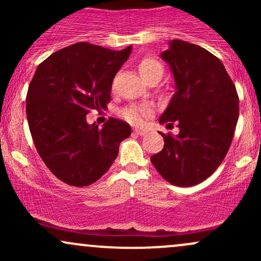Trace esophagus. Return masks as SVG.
Instances as JSON below:
<instances>
[{"mask_svg":"<svg viewBox=\"0 0 261 261\" xmlns=\"http://www.w3.org/2000/svg\"><path fill=\"white\" fill-rule=\"evenodd\" d=\"M134 133L136 135H139V136H145V135L147 134V131L143 130V128H135Z\"/></svg>","mask_w":261,"mask_h":261,"instance_id":"1","label":"esophagus"}]
</instances>
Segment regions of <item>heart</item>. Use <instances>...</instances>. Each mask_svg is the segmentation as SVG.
Here are the masks:
<instances>
[{"label": "heart", "mask_w": 261, "mask_h": 261, "mask_svg": "<svg viewBox=\"0 0 261 261\" xmlns=\"http://www.w3.org/2000/svg\"><path fill=\"white\" fill-rule=\"evenodd\" d=\"M139 72L142 79L147 81L149 77L154 76V74L162 73L163 74V67L157 60L152 58H145L139 62ZM153 113V107L149 103L142 104H133V106L125 107L120 112L121 118L134 125L142 124L146 118H148L151 114Z\"/></svg>", "instance_id": "obj_1"}]
</instances>
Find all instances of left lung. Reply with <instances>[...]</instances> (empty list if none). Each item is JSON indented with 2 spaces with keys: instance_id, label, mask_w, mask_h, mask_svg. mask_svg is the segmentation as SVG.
<instances>
[{
  "instance_id": "1",
  "label": "left lung",
  "mask_w": 261,
  "mask_h": 261,
  "mask_svg": "<svg viewBox=\"0 0 261 261\" xmlns=\"http://www.w3.org/2000/svg\"><path fill=\"white\" fill-rule=\"evenodd\" d=\"M161 58L170 66L175 93L161 124L176 121L179 134H162L164 147L151 157L176 187H193L222 163L234 135L239 98L221 60L199 45L174 39ZM170 125V124H168Z\"/></svg>"
}]
</instances>
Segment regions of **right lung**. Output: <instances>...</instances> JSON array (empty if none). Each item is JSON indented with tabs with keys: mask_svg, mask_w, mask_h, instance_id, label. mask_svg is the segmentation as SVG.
<instances>
[{
	"mask_svg": "<svg viewBox=\"0 0 261 261\" xmlns=\"http://www.w3.org/2000/svg\"><path fill=\"white\" fill-rule=\"evenodd\" d=\"M77 43L54 53L38 66L27 93V119L39 155L56 178L87 187L108 172L127 122L109 118L103 127L86 115L106 109L113 80L131 54Z\"/></svg>",
	"mask_w": 261,
	"mask_h": 261,
	"instance_id": "obj_1",
	"label": "right lung"
}]
</instances>
